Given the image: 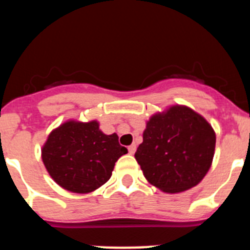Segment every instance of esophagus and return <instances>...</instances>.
Wrapping results in <instances>:
<instances>
[{
    "mask_svg": "<svg viewBox=\"0 0 250 250\" xmlns=\"http://www.w3.org/2000/svg\"><path fill=\"white\" fill-rule=\"evenodd\" d=\"M127 150H129V154H134V152H135V150H136V145L135 144H132V145H130L129 147H127Z\"/></svg>",
    "mask_w": 250,
    "mask_h": 250,
    "instance_id": "1",
    "label": "esophagus"
}]
</instances>
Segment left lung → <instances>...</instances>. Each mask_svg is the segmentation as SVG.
<instances>
[{"label":"left lung","instance_id":"obj_1","mask_svg":"<svg viewBox=\"0 0 250 250\" xmlns=\"http://www.w3.org/2000/svg\"><path fill=\"white\" fill-rule=\"evenodd\" d=\"M214 150L210 124L190 107L174 105L149 119L135 159L150 184L164 193H182L207 175Z\"/></svg>","mask_w":250,"mask_h":250}]
</instances>
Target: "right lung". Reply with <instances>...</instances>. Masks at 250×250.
<instances>
[{
    "instance_id": "obj_1",
    "label": "right lung",
    "mask_w": 250,
    "mask_h": 250,
    "mask_svg": "<svg viewBox=\"0 0 250 250\" xmlns=\"http://www.w3.org/2000/svg\"><path fill=\"white\" fill-rule=\"evenodd\" d=\"M96 120H67L50 132L41 149L43 165L65 190L87 194L111 178L115 163L127 149L116 134L106 135Z\"/></svg>"
}]
</instances>
